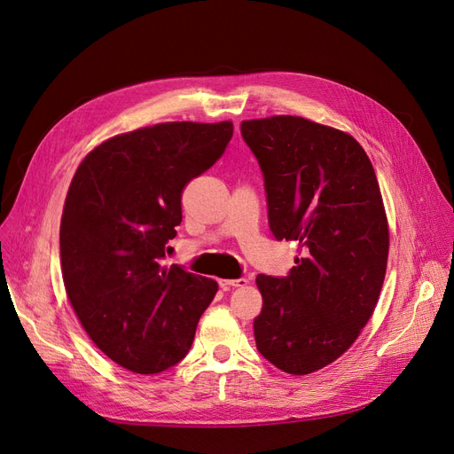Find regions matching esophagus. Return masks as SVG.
<instances>
[{
  "mask_svg": "<svg viewBox=\"0 0 454 454\" xmlns=\"http://www.w3.org/2000/svg\"><path fill=\"white\" fill-rule=\"evenodd\" d=\"M247 284H248V280H247V278H238V280H228V278H223V280H219V286H221L223 289L243 287V286H247Z\"/></svg>",
  "mask_w": 454,
  "mask_h": 454,
  "instance_id": "esophagus-1",
  "label": "esophagus"
}]
</instances>
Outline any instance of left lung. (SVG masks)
I'll use <instances>...</instances> for the list:
<instances>
[{
  "instance_id": "left-lung-1",
  "label": "left lung",
  "mask_w": 454,
  "mask_h": 454,
  "mask_svg": "<svg viewBox=\"0 0 454 454\" xmlns=\"http://www.w3.org/2000/svg\"><path fill=\"white\" fill-rule=\"evenodd\" d=\"M241 133L263 170L270 231L299 243L289 276L255 278V347L309 374L348 350L377 308L389 252L379 180L352 135L308 118H254Z\"/></svg>"
}]
</instances>
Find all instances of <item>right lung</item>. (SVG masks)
Instances as JSON below:
<instances>
[{
	"instance_id": "1",
	"label": "right lung",
	"mask_w": 454,
	"mask_h": 454,
	"mask_svg": "<svg viewBox=\"0 0 454 454\" xmlns=\"http://www.w3.org/2000/svg\"><path fill=\"white\" fill-rule=\"evenodd\" d=\"M230 121L163 122L111 139L77 167L61 216L67 297L94 345L157 374L185 358L219 284L163 265L182 192L224 153Z\"/></svg>"
}]
</instances>
